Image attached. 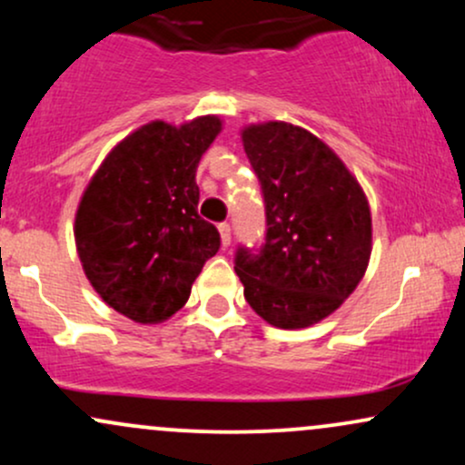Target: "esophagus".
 Here are the masks:
<instances>
[{"instance_id":"34e87169","label":"esophagus","mask_w":465,"mask_h":465,"mask_svg":"<svg viewBox=\"0 0 465 465\" xmlns=\"http://www.w3.org/2000/svg\"><path fill=\"white\" fill-rule=\"evenodd\" d=\"M218 232H221L223 247H229V244H232V227H229V223H221V225H218Z\"/></svg>"}]
</instances>
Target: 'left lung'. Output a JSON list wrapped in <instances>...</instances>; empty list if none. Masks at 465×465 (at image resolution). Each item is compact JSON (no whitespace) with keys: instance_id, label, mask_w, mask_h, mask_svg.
<instances>
[{"instance_id":"1","label":"left lung","mask_w":465,"mask_h":465,"mask_svg":"<svg viewBox=\"0 0 465 465\" xmlns=\"http://www.w3.org/2000/svg\"><path fill=\"white\" fill-rule=\"evenodd\" d=\"M242 146L266 210L260 249L236 251L244 300L275 328H308L332 314L365 275L370 203L332 148L302 126L251 124Z\"/></svg>"}]
</instances>
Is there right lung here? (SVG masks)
Masks as SVG:
<instances>
[{
    "label": "right lung",
    "instance_id": "add662e5",
    "mask_svg": "<svg viewBox=\"0 0 465 465\" xmlns=\"http://www.w3.org/2000/svg\"><path fill=\"white\" fill-rule=\"evenodd\" d=\"M223 124L154 120L106 154L76 212L78 258L103 302L137 323H162L188 302L221 233L199 216L196 168Z\"/></svg>",
    "mask_w": 465,
    "mask_h": 465
}]
</instances>
